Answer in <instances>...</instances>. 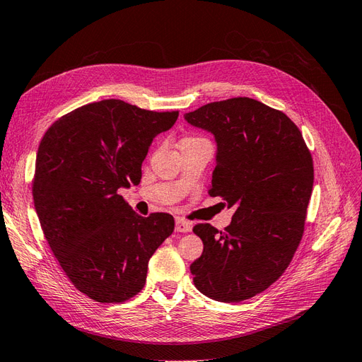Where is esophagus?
<instances>
[{
	"mask_svg": "<svg viewBox=\"0 0 362 362\" xmlns=\"http://www.w3.org/2000/svg\"><path fill=\"white\" fill-rule=\"evenodd\" d=\"M192 230V224L188 223V221H185L182 218L176 219V231L179 233H188Z\"/></svg>",
	"mask_w": 362,
	"mask_h": 362,
	"instance_id": "34e87169",
	"label": "esophagus"
}]
</instances>
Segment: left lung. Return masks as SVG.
Wrapping results in <instances>:
<instances>
[{
  "mask_svg": "<svg viewBox=\"0 0 362 362\" xmlns=\"http://www.w3.org/2000/svg\"><path fill=\"white\" fill-rule=\"evenodd\" d=\"M185 120L215 136L209 195L236 209L224 231L194 227L204 245L191 264L194 284L219 302L250 299L283 275L304 235L314 182L311 153L284 112L255 99L207 103L186 112Z\"/></svg>",
  "mask_w": 362,
  "mask_h": 362,
  "instance_id": "8db88e82",
  "label": "left lung"
}]
</instances>
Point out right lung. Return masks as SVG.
<instances>
[{
  "mask_svg": "<svg viewBox=\"0 0 362 362\" xmlns=\"http://www.w3.org/2000/svg\"><path fill=\"white\" fill-rule=\"evenodd\" d=\"M177 117L107 99L63 115L42 138L33 198L43 235L74 286L102 304L144 287L150 257L174 230L170 214L139 216L119 189L141 182L151 141Z\"/></svg>",
  "mask_w": 362,
  "mask_h": 362,
  "instance_id": "add662e5",
  "label": "right lung"
}]
</instances>
